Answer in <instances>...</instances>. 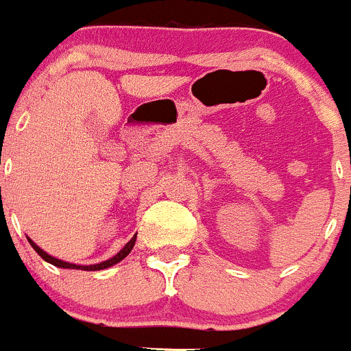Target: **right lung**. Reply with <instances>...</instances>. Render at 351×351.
Segmentation results:
<instances>
[{"instance_id":"right-lung-1","label":"right lung","mask_w":351,"mask_h":351,"mask_svg":"<svg viewBox=\"0 0 351 351\" xmlns=\"http://www.w3.org/2000/svg\"><path fill=\"white\" fill-rule=\"evenodd\" d=\"M28 243L32 244V247H34V250L37 251V253H38V256H40L42 260L49 261V263H52V265H54V267H59V268H76V270L95 271V270H105V268H108V267H112V265H115V263H119V261H122L123 258H125L127 254H129L130 251H132L134 244H136V236H134V238L130 239V241L127 243L125 246H123L122 250H120L119 253L115 254V256H113V258H110V260H107V261H104V263H98V265H90V267H83V265H73V263H67V261L58 260V258L51 256V254H47V253H45L44 250H40V247H38L37 244H35L34 241H32V239H28Z\"/></svg>"}]
</instances>
